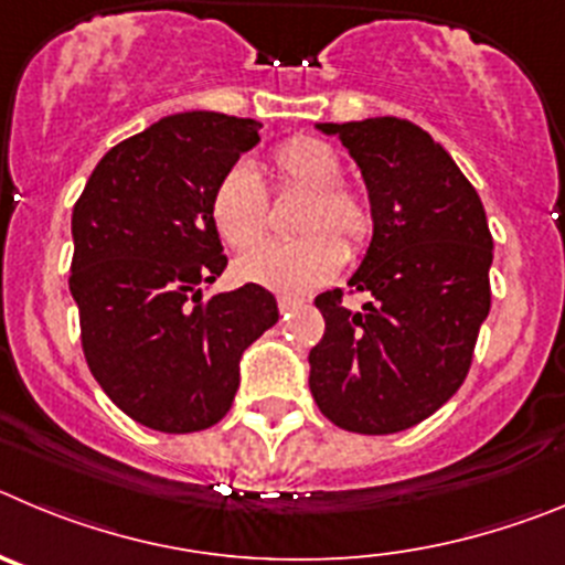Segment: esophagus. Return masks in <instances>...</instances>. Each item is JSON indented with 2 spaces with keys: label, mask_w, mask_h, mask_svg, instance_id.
<instances>
[{
  "label": "esophagus",
  "mask_w": 565,
  "mask_h": 565,
  "mask_svg": "<svg viewBox=\"0 0 565 565\" xmlns=\"http://www.w3.org/2000/svg\"><path fill=\"white\" fill-rule=\"evenodd\" d=\"M301 298H292V295H281V298H278V309H281V312H289V309L301 307Z\"/></svg>",
  "instance_id": "1"
}]
</instances>
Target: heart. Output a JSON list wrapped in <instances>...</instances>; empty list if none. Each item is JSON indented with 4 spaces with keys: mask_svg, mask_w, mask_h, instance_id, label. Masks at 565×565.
Masks as SVG:
<instances>
[{
    "mask_svg": "<svg viewBox=\"0 0 565 565\" xmlns=\"http://www.w3.org/2000/svg\"><path fill=\"white\" fill-rule=\"evenodd\" d=\"M267 166L278 185L303 194L295 231L307 236L247 253L236 262V276L273 292H309L338 276L345 264V246L337 236L343 235L349 250L358 253L374 231V213L358 188L338 182L343 162L327 140L289 137L270 151ZM207 213L233 250H250L267 231V196L256 174L242 162L216 180Z\"/></svg>",
    "mask_w": 565,
    "mask_h": 565,
    "instance_id": "heart-1",
    "label": "heart"
}]
</instances>
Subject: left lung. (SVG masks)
I'll use <instances>...</instances> for the list:
<instances>
[{
  "label": "left lung",
  "instance_id": "8db88e82",
  "mask_svg": "<svg viewBox=\"0 0 565 565\" xmlns=\"http://www.w3.org/2000/svg\"><path fill=\"white\" fill-rule=\"evenodd\" d=\"M363 174L374 233L349 287L327 289V332L309 352L320 414L352 434H396L428 419L465 383L490 315L492 236L476 188L434 137L403 118L315 124Z\"/></svg>",
  "mask_w": 565,
  "mask_h": 565
}]
</instances>
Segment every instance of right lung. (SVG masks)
I'll return each instance as SVG.
<instances>
[{"mask_svg": "<svg viewBox=\"0 0 565 565\" xmlns=\"http://www.w3.org/2000/svg\"><path fill=\"white\" fill-rule=\"evenodd\" d=\"M262 124L180 111L104 154L73 207L81 343L124 414L162 434L205 430L231 411L238 360L278 320L256 284L202 298L227 267L207 202L258 143Z\"/></svg>", "mask_w": 565, "mask_h": 565, "instance_id": "obj_1", "label": "right lung"}]
</instances>
